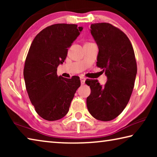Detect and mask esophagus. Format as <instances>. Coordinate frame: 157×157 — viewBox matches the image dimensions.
I'll return each mask as SVG.
<instances>
[{"label": "esophagus", "instance_id": "obj_1", "mask_svg": "<svg viewBox=\"0 0 157 157\" xmlns=\"http://www.w3.org/2000/svg\"><path fill=\"white\" fill-rule=\"evenodd\" d=\"M85 80H86V78H85L84 77H83V76H81L80 77V81H81V84H84Z\"/></svg>", "mask_w": 157, "mask_h": 157}]
</instances>
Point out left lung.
Segmentation results:
<instances>
[{
	"label": "left lung",
	"instance_id": "obj_1",
	"mask_svg": "<svg viewBox=\"0 0 157 157\" xmlns=\"http://www.w3.org/2000/svg\"><path fill=\"white\" fill-rule=\"evenodd\" d=\"M91 33L99 48L96 66L105 71V86L97 79H86L91 94L86 98L89 113L95 119L109 121L122 113L128 103L137 73L132 45L120 29L108 23L91 25Z\"/></svg>",
	"mask_w": 157,
	"mask_h": 157
}]
</instances>
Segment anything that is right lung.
<instances>
[{"mask_svg":"<svg viewBox=\"0 0 157 157\" xmlns=\"http://www.w3.org/2000/svg\"><path fill=\"white\" fill-rule=\"evenodd\" d=\"M82 29L75 24L57 23L42 30L32 42L23 75L30 102L45 120L57 121L66 116L80 86L79 77L58 76L57 68Z\"/></svg>","mask_w":157,"mask_h":157,"instance_id":"1","label":"right lung"}]
</instances>
